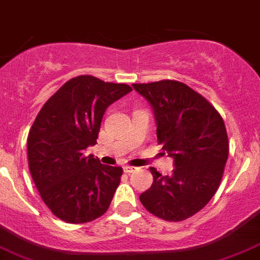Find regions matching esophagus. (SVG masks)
<instances>
[{
    "label": "esophagus",
    "instance_id": "obj_1",
    "mask_svg": "<svg viewBox=\"0 0 260 260\" xmlns=\"http://www.w3.org/2000/svg\"><path fill=\"white\" fill-rule=\"evenodd\" d=\"M123 169V172H126V174H132V172H134L135 170V167H133V166H123L122 167Z\"/></svg>",
    "mask_w": 260,
    "mask_h": 260
}]
</instances>
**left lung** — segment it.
<instances>
[{
  "label": "left lung",
  "instance_id": "obj_1",
  "mask_svg": "<svg viewBox=\"0 0 260 260\" xmlns=\"http://www.w3.org/2000/svg\"><path fill=\"white\" fill-rule=\"evenodd\" d=\"M133 88L152 107L158 143L175 166L170 176L150 167L153 184L139 199L159 218L184 221L204 208L221 184L229 157L224 122L206 98L184 83L160 80Z\"/></svg>",
  "mask_w": 260,
  "mask_h": 260
}]
</instances>
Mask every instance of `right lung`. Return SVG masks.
<instances>
[{
	"instance_id": "add662e5",
	"label": "right lung",
	"mask_w": 260,
	"mask_h": 260,
	"mask_svg": "<svg viewBox=\"0 0 260 260\" xmlns=\"http://www.w3.org/2000/svg\"><path fill=\"white\" fill-rule=\"evenodd\" d=\"M132 90L76 76L39 111L28 135L29 170L44 204L62 221L90 222L110 207L122 169L102 165L85 149L97 144L106 110Z\"/></svg>"
}]
</instances>
